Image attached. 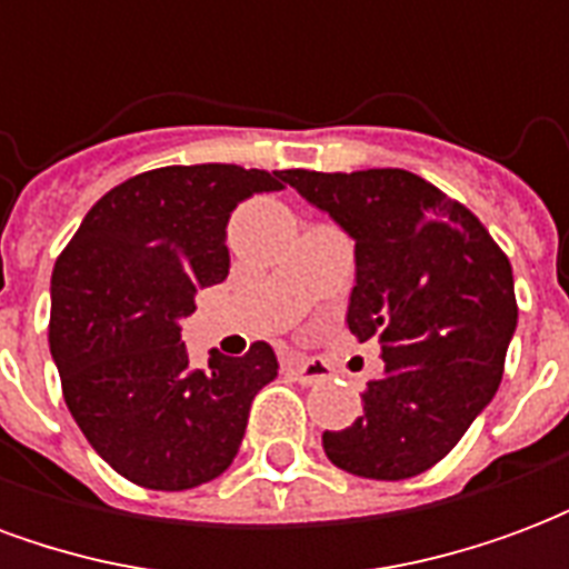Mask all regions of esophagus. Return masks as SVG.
<instances>
[{"instance_id": "obj_1", "label": "esophagus", "mask_w": 569, "mask_h": 569, "mask_svg": "<svg viewBox=\"0 0 569 569\" xmlns=\"http://www.w3.org/2000/svg\"><path fill=\"white\" fill-rule=\"evenodd\" d=\"M286 371L296 378L298 383H322L332 378V366L326 359H308V357H292L286 362Z\"/></svg>"}]
</instances>
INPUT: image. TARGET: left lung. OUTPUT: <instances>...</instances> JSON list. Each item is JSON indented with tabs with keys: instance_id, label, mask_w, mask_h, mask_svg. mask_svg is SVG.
Wrapping results in <instances>:
<instances>
[{
	"instance_id": "left-lung-1",
	"label": "left lung",
	"mask_w": 569,
	"mask_h": 569,
	"mask_svg": "<svg viewBox=\"0 0 569 569\" xmlns=\"http://www.w3.org/2000/svg\"><path fill=\"white\" fill-rule=\"evenodd\" d=\"M286 179L357 240L347 326L359 341H381L383 375L362 393V418L322 432L326 457L350 476H420L500 387L518 322L512 264L478 216L418 173Z\"/></svg>"
}]
</instances>
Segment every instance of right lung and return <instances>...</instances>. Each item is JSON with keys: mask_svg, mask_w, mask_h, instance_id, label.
Wrapping results in <instances>:
<instances>
[{"mask_svg": "<svg viewBox=\"0 0 569 569\" xmlns=\"http://www.w3.org/2000/svg\"><path fill=\"white\" fill-rule=\"evenodd\" d=\"M289 170L158 167L97 200L51 277L48 345L69 415L106 463L149 490H188L237 457L249 406L277 378L271 345L188 362L179 320L228 277L224 228L240 200Z\"/></svg>", "mask_w": 569, "mask_h": 569, "instance_id": "1", "label": "right lung"}]
</instances>
